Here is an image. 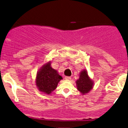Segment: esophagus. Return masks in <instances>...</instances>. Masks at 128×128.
I'll return each instance as SVG.
<instances>
[{"label":"esophagus","mask_w":128,"mask_h":128,"mask_svg":"<svg viewBox=\"0 0 128 128\" xmlns=\"http://www.w3.org/2000/svg\"><path fill=\"white\" fill-rule=\"evenodd\" d=\"M65 79L66 80H70V79H71V78L69 77V76H66V77H65Z\"/></svg>","instance_id":"34e87169"}]
</instances>
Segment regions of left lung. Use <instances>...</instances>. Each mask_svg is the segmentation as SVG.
<instances>
[{
  "label": "left lung",
  "mask_w": 128,
  "mask_h": 128,
  "mask_svg": "<svg viewBox=\"0 0 128 128\" xmlns=\"http://www.w3.org/2000/svg\"><path fill=\"white\" fill-rule=\"evenodd\" d=\"M77 90L82 95H86L90 92L94 86V81L88 75L87 70L83 69L79 73V78L76 80Z\"/></svg>",
  "instance_id": "obj_1"
}]
</instances>
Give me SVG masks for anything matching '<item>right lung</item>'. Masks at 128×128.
I'll return each mask as SVG.
<instances>
[{
    "mask_svg": "<svg viewBox=\"0 0 128 128\" xmlns=\"http://www.w3.org/2000/svg\"><path fill=\"white\" fill-rule=\"evenodd\" d=\"M62 79L58 71L51 66V61L44 64L36 74V88L42 94H50L56 88L60 80Z\"/></svg>",
    "mask_w": 128,
    "mask_h": 128,
    "instance_id": "right-lung-1",
    "label": "right lung"
}]
</instances>
